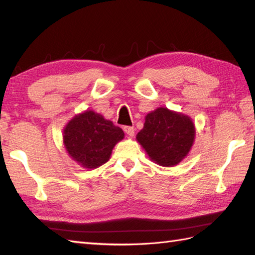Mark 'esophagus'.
<instances>
[{"mask_svg":"<svg viewBox=\"0 0 255 255\" xmlns=\"http://www.w3.org/2000/svg\"><path fill=\"white\" fill-rule=\"evenodd\" d=\"M124 131L126 132V133L128 134V136L132 137L133 134H134V128L131 127V126H125V127H124Z\"/></svg>","mask_w":255,"mask_h":255,"instance_id":"1","label":"esophagus"}]
</instances>
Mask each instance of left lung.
Wrapping results in <instances>:
<instances>
[{
	"instance_id": "1",
	"label": "left lung",
	"mask_w": 255,
	"mask_h": 255,
	"mask_svg": "<svg viewBox=\"0 0 255 255\" xmlns=\"http://www.w3.org/2000/svg\"><path fill=\"white\" fill-rule=\"evenodd\" d=\"M149 158L162 166H174L185 158L195 139L192 119L181 113L159 107L145 116L137 134Z\"/></svg>"
}]
</instances>
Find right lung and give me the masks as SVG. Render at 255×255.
Segmentation results:
<instances>
[{
	"mask_svg": "<svg viewBox=\"0 0 255 255\" xmlns=\"http://www.w3.org/2000/svg\"><path fill=\"white\" fill-rule=\"evenodd\" d=\"M124 137L122 128L93 111L74 116L63 129L64 148L85 169H96L106 163L113 148Z\"/></svg>",
	"mask_w": 255,
	"mask_h": 255,
	"instance_id": "1",
	"label": "right lung"
}]
</instances>
